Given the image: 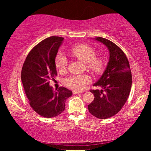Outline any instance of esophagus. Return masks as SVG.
I'll use <instances>...</instances> for the list:
<instances>
[{
	"mask_svg": "<svg viewBox=\"0 0 151 151\" xmlns=\"http://www.w3.org/2000/svg\"><path fill=\"white\" fill-rule=\"evenodd\" d=\"M73 94H79V93H81V92L74 91H73Z\"/></svg>",
	"mask_w": 151,
	"mask_h": 151,
	"instance_id": "34e87169",
	"label": "esophagus"
}]
</instances>
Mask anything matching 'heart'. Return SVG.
Here are the masks:
<instances>
[{
	"label": "heart",
	"mask_w": 151,
	"mask_h": 151,
	"mask_svg": "<svg viewBox=\"0 0 151 151\" xmlns=\"http://www.w3.org/2000/svg\"><path fill=\"white\" fill-rule=\"evenodd\" d=\"M70 54L78 60L86 63L87 68L96 75L103 72L104 62L101 56L96 55V51L90 45L79 44L74 46L70 50ZM55 66L60 71L65 70L68 65V59L63 52H58L55 60ZM91 82V78L86 75H72L64 79V84L74 91L83 90L85 86Z\"/></svg>",
	"instance_id": "heart-1"
}]
</instances>
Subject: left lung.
I'll use <instances>...</instances> for the list:
<instances>
[{
  "label": "left lung",
  "instance_id": "obj_1",
  "mask_svg": "<svg viewBox=\"0 0 151 151\" xmlns=\"http://www.w3.org/2000/svg\"><path fill=\"white\" fill-rule=\"evenodd\" d=\"M96 40L109 48L108 65L100 79L94 85L103 90H90L94 99L88 105V111L98 119L115 115L124 105L132 86V74L129 60L122 49L111 40L102 37Z\"/></svg>",
  "mask_w": 151,
  "mask_h": 151
}]
</instances>
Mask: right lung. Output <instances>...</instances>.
<instances>
[{"instance_id":"right-lung-1","label":"right lung","mask_w":151,"mask_h":151,"mask_svg":"<svg viewBox=\"0 0 151 151\" xmlns=\"http://www.w3.org/2000/svg\"><path fill=\"white\" fill-rule=\"evenodd\" d=\"M64 38L48 37L32 48L25 59L21 81L30 106L43 117L52 118L62 113L72 91L64 86L53 91L50 80L57 75L55 60Z\"/></svg>"}]
</instances>
